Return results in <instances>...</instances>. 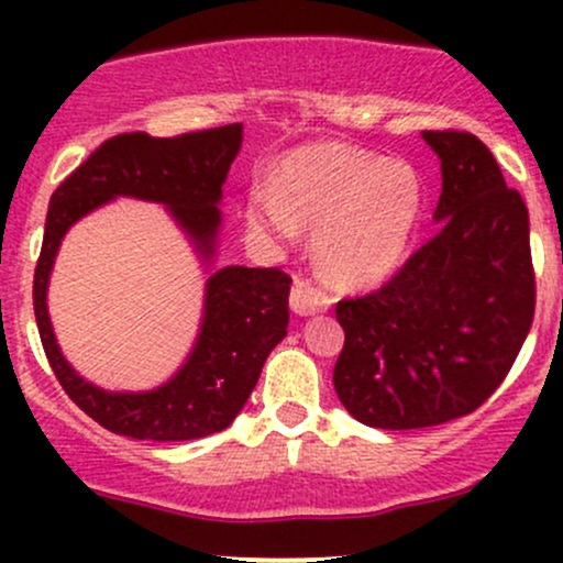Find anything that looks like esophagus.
<instances>
[{
  "label": "esophagus",
  "mask_w": 563,
  "mask_h": 563,
  "mask_svg": "<svg viewBox=\"0 0 563 563\" xmlns=\"http://www.w3.org/2000/svg\"><path fill=\"white\" fill-rule=\"evenodd\" d=\"M290 307H294V312L301 314V318H309V314L325 312V309L331 307V299H328L325 294H320L309 280L296 277L294 288H290Z\"/></svg>",
  "instance_id": "esophagus-1"
}]
</instances>
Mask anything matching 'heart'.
<instances>
[{
	"label": "heart",
	"mask_w": 563,
	"mask_h": 563,
	"mask_svg": "<svg viewBox=\"0 0 563 563\" xmlns=\"http://www.w3.org/2000/svg\"><path fill=\"white\" fill-rule=\"evenodd\" d=\"M421 203L412 166L318 142L283 158L273 190H254L249 222L280 243L312 228L320 273L341 288H367L402 264Z\"/></svg>",
	"instance_id": "obj_1"
}]
</instances>
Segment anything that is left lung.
Here are the masks:
<instances>
[{"instance_id": "obj_1", "label": "left lung", "mask_w": 563, "mask_h": 563, "mask_svg": "<svg viewBox=\"0 0 563 563\" xmlns=\"http://www.w3.org/2000/svg\"><path fill=\"white\" fill-rule=\"evenodd\" d=\"M442 164L437 235L386 286L335 303L344 349L333 386L373 429L468 416L508 376L534 318L529 214L489 147L423 132Z\"/></svg>"}]
</instances>
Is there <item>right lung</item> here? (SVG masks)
Instances as JSON below:
<instances>
[{
  "mask_svg": "<svg viewBox=\"0 0 563 563\" xmlns=\"http://www.w3.org/2000/svg\"><path fill=\"white\" fill-rule=\"evenodd\" d=\"M243 142V124L179 137L119 134L76 169L49 198L42 254L34 273V312L55 378L102 429L132 439L185 442L228 429L243 410L269 352L288 333L290 277L277 267L214 269L222 230V185ZM115 197L161 202L180 224L199 258L212 267L199 339L186 363L151 393H108L79 377L56 344L46 312L52 264L65 232Z\"/></svg>",
  "mask_w": 563,
  "mask_h": 563,
  "instance_id": "1",
  "label": "right lung"
}]
</instances>
